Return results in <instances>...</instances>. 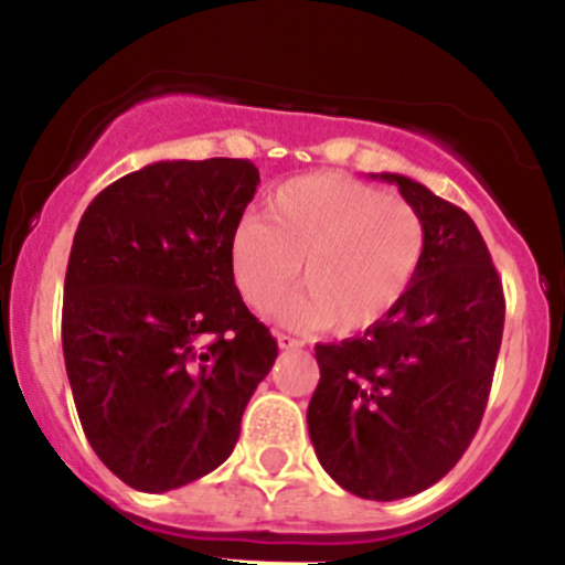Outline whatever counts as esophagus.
<instances>
[{"label": "esophagus", "instance_id": "1", "mask_svg": "<svg viewBox=\"0 0 565 565\" xmlns=\"http://www.w3.org/2000/svg\"><path fill=\"white\" fill-rule=\"evenodd\" d=\"M276 341H278V350H300V347H303V341L292 339V335L287 333H276Z\"/></svg>", "mask_w": 565, "mask_h": 565}]
</instances>
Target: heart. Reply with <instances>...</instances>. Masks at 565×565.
Returning <instances> with one entry per match:
<instances>
[{
    "label": "heart",
    "mask_w": 565,
    "mask_h": 565,
    "mask_svg": "<svg viewBox=\"0 0 565 565\" xmlns=\"http://www.w3.org/2000/svg\"><path fill=\"white\" fill-rule=\"evenodd\" d=\"M265 217L237 221L230 270L243 300L265 311L298 281L303 260L306 292L276 309L289 328L328 324L339 335L374 328L402 303L424 259L418 210L350 177L287 180L267 196Z\"/></svg>",
    "instance_id": "obj_1"
}]
</instances>
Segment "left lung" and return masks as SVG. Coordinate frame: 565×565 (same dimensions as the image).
Listing matches in <instances>:
<instances>
[{"mask_svg": "<svg viewBox=\"0 0 565 565\" xmlns=\"http://www.w3.org/2000/svg\"><path fill=\"white\" fill-rule=\"evenodd\" d=\"M426 248L402 303L339 344H317L309 435L319 465L347 492L402 500L461 459L487 409L503 341V284L470 215L404 174Z\"/></svg>", "mask_w": 565, "mask_h": 565, "instance_id": "left-lung-1", "label": "left lung"}]
</instances>
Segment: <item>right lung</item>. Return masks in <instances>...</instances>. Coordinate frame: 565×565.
Masks as SVG:
<instances>
[{"label": "right lung", "mask_w": 565, "mask_h": 565, "mask_svg": "<svg viewBox=\"0 0 565 565\" xmlns=\"http://www.w3.org/2000/svg\"><path fill=\"white\" fill-rule=\"evenodd\" d=\"M259 185L241 158L158 161L89 202L73 237L62 352L100 461L169 492L230 459L278 355L243 303L230 235Z\"/></svg>", "instance_id": "add662e5"}]
</instances>
